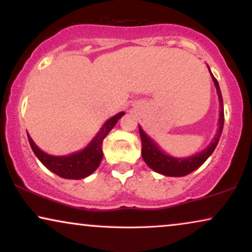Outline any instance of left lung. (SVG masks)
I'll use <instances>...</instances> for the list:
<instances>
[{
  "label": "left lung",
  "mask_w": 252,
  "mask_h": 252,
  "mask_svg": "<svg viewBox=\"0 0 252 252\" xmlns=\"http://www.w3.org/2000/svg\"><path fill=\"white\" fill-rule=\"evenodd\" d=\"M209 73H211L213 81H214L216 92H218L219 96V102H220V117H219V129L216 131L214 138L211 142V144L207 146L206 149H203L199 154L190 156V157L186 158H177L172 157V156L165 154L156 143L152 141L150 137L144 132V130L142 129L141 126H138L139 129V135H141L142 139V157L144 159L146 165L150 168H152L157 173L163 174V176L167 177H184L187 174L192 173L193 171H195L197 167H200L205 163L207 159L209 158L214 150L218 145L220 141V137H221L222 130H223V124H224V111H223V98H222L221 89H220L219 82L213 75L209 68Z\"/></svg>",
  "instance_id": "obj_1"
}]
</instances>
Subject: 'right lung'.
Returning a JSON list of instances; mask_svg holds the SVG:
<instances>
[{"label":"right lung","mask_w":252,"mask_h":252,"mask_svg":"<svg viewBox=\"0 0 252 252\" xmlns=\"http://www.w3.org/2000/svg\"><path fill=\"white\" fill-rule=\"evenodd\" d=\"M123 115L124 111H121L115 116L110 117L84 150L67 156H52L45 154L34 144L30 135H28V139L33 154L37 156L41 164L50 171H52L53 173H56L57 176L65 178V179H84V178L91 176L100 166L103 157V139Z\"/></svg>","instance_id":"1"}]
</instances>
